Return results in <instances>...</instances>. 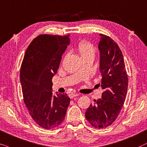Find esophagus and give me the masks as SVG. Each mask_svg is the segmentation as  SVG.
Returning a JSON list of instances; mask_svg holds the SVG:
<instances>
[{"instance_id":"obj_1","label":"esophagus","mask_w":147,"mask_h":147,"mask_svg":"<svg viewBox=\"0 0 147 147\" xmlns=\"http://www.w3.org/2000/svg\"><path fill=\"white\" fill-rule=\"evenodd\" d=\"M79 95L78 93H70V94H69V97H70V98L72 99L73 97H77V96H79Z\"/></svg>"}]
</instances>
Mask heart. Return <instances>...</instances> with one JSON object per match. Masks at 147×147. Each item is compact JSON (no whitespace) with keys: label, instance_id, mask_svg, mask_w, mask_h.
Masks as SVG:
<instances>
[{"label":"heart","instance_id":"1","mask_svg":"<svg viewBox=\"0 0 147 147\" xmlns=\"http://www.w3.org/2000/svg\"><path fill=\"white\" fill-rule=\"evenodd\" d=\"M78 50L81 54L82 58L87 57H94L95 50L93 44L87 41L80 42L78 46Z\"/></svg>","mask_w":147,"mask_h":147}]
</instances>
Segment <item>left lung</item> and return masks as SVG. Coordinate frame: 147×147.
<instances>
[{"label": "left lung", "instance_id": "obj_1", "mask_svg": "<svg viewBox=\"0 0 147 147\" xmlns=\"http://www.w3.org/2000/svg\"><path fill=\"white\" fill-rule=\"evenodd\" d=\"M100 36L99 70L101 87L104 91L101 99L94 100L85 112L88 122L99 129L110 126L118 116L126 99L128 83L122 51L109 36Z\"/></svg>", "mask_w": 147, "mask_h": 147}]
</instances>
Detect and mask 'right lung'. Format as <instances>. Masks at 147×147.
<instances>
[{"mask_svg": "<svg viewBox=\"0 0 147 147\" xmlns=\"http://www.w3.org/2000/svg\"><path fill=\"white\" fill-rule=\"evenodd\" d=\"M69 35H40L26 50L20 70L23 100L39 126L52 129L65 118L70 103L67 94L52 93V77L70 44Z\"/></svg>", "mask_w": 147, "mask_h": 147, "instance_id": "add662e5", "label": "right lung"}]
</instances>
